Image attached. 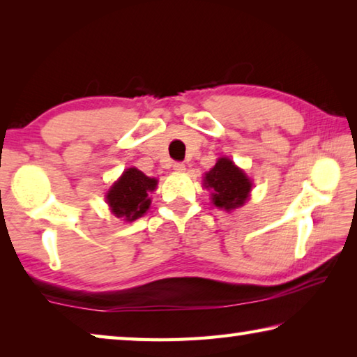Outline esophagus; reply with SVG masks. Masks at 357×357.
<instances>
[{
	"label": "esophagus",
	"instance_id": "obj_1",
	"mask_svg": "<svg viewBox=\"0 0 357 357\" xmlns=\"http://www.w3.org/2000/svg\"><path fill=\"white\" fill-rule=\"evenodd\" d=\"M173 170L178 172V173H183L185 170V165L183 164V162H174L173 164Z\"/></svg>",
	"mask_w": 357,
	"mask_h": 357
}]
</instances>
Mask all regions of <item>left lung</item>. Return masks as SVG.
Instances as JSON below:
<instances>
[{"label": "left lung", "mask_w": 357, "mask_h": 357, "mask_svg": "<svg viewBox=\"0 0 357 357\" xmlns=\"http://www.w3.org/2000/svg\"><path fill=\"white\" fill-rule=\"evenodd\" d=\"M204 187L211 189V200L217 208L233 211L247 202L252 181L228 157H220L214 168L204 174Z\"/></svg>", "instance_id": "obj_1"}]
</instances>
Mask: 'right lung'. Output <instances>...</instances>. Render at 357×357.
I'll list each match as a JSON object with an SVG mask.
<instances>
[{
  "label": "right lung",
  "instance_id": "add662e5",
  "mask_svg": "<svg viewBox=\"0 0 357 357\" xmlns=\"http://www.w3.org/2000/svg\"><path fill=\"white\" fill-rule=\"evenodd\" d=\"M157 187V179L149 178L137 168H128L107 192V203L112 213L123 220L134 222L146 214L151 198L149 192Z\"/></svg>",
  "mask_w": 357,
  "mask_h": 357
}]
</instances>
